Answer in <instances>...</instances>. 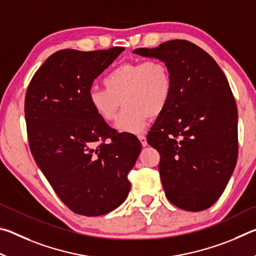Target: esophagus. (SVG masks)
I'll use <instances>...</instances> for the list:
<instances>
[{"mask_svg":"<svg viewBox=\"0 0 256 256\" xmlns=\"http://www.w3.org/2000/svg\"><path fill=\"white\" fill-rule=\"evenodd\" d=\"M138 140H140L142 146H148V142H146V138L144 136H138Z\"/></svg>","mask_w":256,"mask_h":256,"instance_id":"1","label":"esophagus"}]
</instances>
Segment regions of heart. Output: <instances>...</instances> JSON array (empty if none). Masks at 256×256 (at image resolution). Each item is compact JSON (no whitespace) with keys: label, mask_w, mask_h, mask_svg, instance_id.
Here are the masks:
<instances>
[{"label":"heart","mask_w":256,"mask_h":256,"mask_svg":"<svg viewBox=\"0 0 256 256\" xmlns=\"http://www.w3.org/2000/svg\"><path fill=\"white\" fill-rule=\"evenodd\" d=\"M104 86L89 89L92 110L110 123L118 116L122 102L125 108L115 128L134 134L144 131L150 116L162 114L172 94L170 71L160 60L120 64L104 78Z\"/></svg>","instance_id":"b5f03b06"}]
</instances>
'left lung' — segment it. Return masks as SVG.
Returning a JSON list of instances; mask_svg holds the SVG:
<instances>
[{
	"mask_svg": "<svg viewBox=\"0 0 256 256\" xmlns=\"http://www.w3.org/2000/svg\"><path fill=\"white\" fill-rule=\"evenodd\" d=\"M133 53L162 60L172 74L170 100L146 136L160 154L164 194L180 209L206 210L222 194L237 162V106L227 78L188 40Z\"/></svg>",
	"mask_w": 256,
	"mask_h": 256,
	"instance_id": "8db88e82",
	"label": "left lung"
}]
</instances>
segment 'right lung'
Segmentation results:
<instances>
[{
  "label": "right lung",
  "instance_id": "add662e5",
  "mask_svg": "<svg viewBox=\"0 0 256 256\" xmlns=\"http://www.w3.org/2000/svg\"><path fill=\"white\" fill-rule=\"evenodd\" d=\"M124 47L62 50L34 73L24 100L29 146L58 196L78 214L96 216L120 206L131 184L141 142L118 133L88 102L94 80Z\"/></svg>",
  "mask_w": 256,
  "mask_h": 256
}]
</instances>
